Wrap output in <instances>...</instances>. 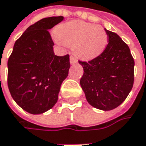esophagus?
I'll list each match as a JSON object with an SVG mask.
<instances>
[{
    "label": "esophagus",
    "instance_id": "34e87169",
    "mask_svg": "<svg viewBox=\"0 0 146 146\" xmlns=\"http://www.w3.org/2000/svg\"><path fill=\"white\" fill-rule=\"evenodd\" d=\"M70 64H77V60L75 58V57H73V56H70Z\"/></svg>",
    "mask_w": 146,
    "mask_h": 146
}]
</instances>
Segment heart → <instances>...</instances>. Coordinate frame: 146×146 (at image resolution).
Segmentation results:
<instances>
[{"label":"heart","instance_id":"heart-1","mask_svg":"<svg viewBox=\"0 0 146 146\" xmlns=\"http://www.w3.org/2000/svg\"><path fill=\"white\" fill-rule=\"evenodd\" d=\"M56 41L72 47L73 53L84 60L95 59L108 44V34L104 28L82 21L61 24L56 30Z\"/></svg>","mask_w":146,"mask_h":146}]
</instances>
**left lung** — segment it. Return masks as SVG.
<instances>
[{"label": "left lung", "mask_w": 146, "mask_h": 146, "mask_svg": "<svg viewBox=\"0 0 146 146\" xmlns=\"http://www.w3.org/2000/svg\"><path fill=\"white\" fill-rule=\"evenodd\" d=\"M108 44L97 58L79 61L84 70L80 84L88 103L100 110L116 108L134 84L135 61L130 49L115 33L105 29Z\"/></svg>", "instance_id": "obj_1"}]
</instances>
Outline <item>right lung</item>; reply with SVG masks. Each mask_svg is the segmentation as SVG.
<instances>
[{
    "label": "right lung",
    "mask_w": 146,
    "mask_h": 146,
    "mask_svg": "<svg viewBox=\"0 0 146 146\" xmlns=\"http://www.w3.org/2000/svg\"><path fill=\"white\" fill-rule=\"evenodd\" d=\"M64 17L39 20L16 41L7 68V84L13 100L31 114H41L58 101L60 86L70 67L69 54L57 56L48 33Z\"/></svg>",
    "instance_id": "obj_1"
}]
</instances>
